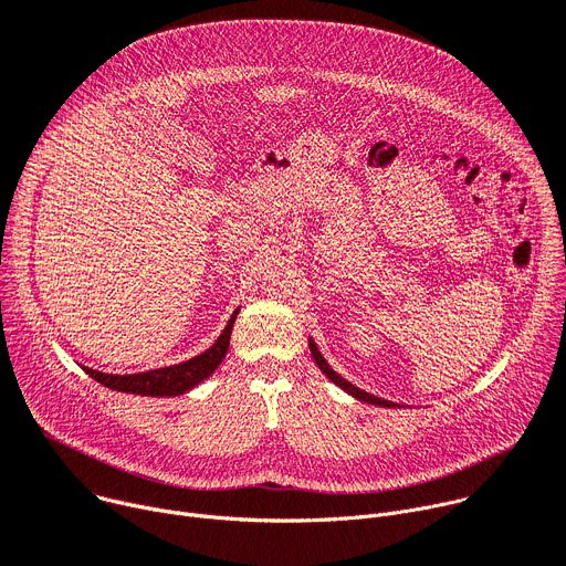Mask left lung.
Masks as SVG:
<instances>
[{
    "label": "left lung",
    "mask_w": 566,
    "mask_h": 566,
    "mask_svg": "<svg viewBox=\"0 0 566 566\" xmlns=\"http://www.w3.org/2000/svg\"><path fill=\"white\" fill-rule=\"evenodd\" d=\"M310 347H312V356H314V361L318 364V368L338 386V388H343L345 392H349L352 397H356V399H361V401H368V403H375V406H399V403H392V401H388V399H381V397H375V395H370V392H366V390H361V388H356L354 384H349V381H345L340 375H336L332 368H329V364L325 361L323 358V354L318 352V347H316V343L314 340H310Z\"/></svg>",
    "instance_id": "obj_1"
}]
</instances>
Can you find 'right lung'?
<instances>
[{
    "instance_id": "obj_1",
    "label": "right lung",
    "mask_w": 566,
    "mask_h": 566,
    "mask_svg": "<svg viewBox=\"0 0 566 566\" xmlns=\"http://www.w3.org/2000/svg\"><path fill=\"white\" fill-rule=\"evenodd\" d=\"M239 310L230 316L223 334L217 338V343L205 349L202 354L189 358L185 364L169 366V368H158V370H148V373H137V375H106L92 368H83L92 379L98 384H104L106 388L122 390V392H133V395H148V397H176L193 386H198L202 379H208L223 361V356L228 354L230 347V334L232 325L237 318Z\"/></svg>"
}]
</instances>
